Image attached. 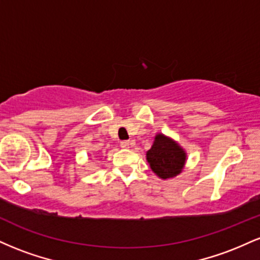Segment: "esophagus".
<instances>
[{"label": "esophagus", "instance_id": "34e87169", "mask_svg": "<svg viewBox=\"0 0 260 260\" xmlns=\"http://www.w3.org/2000/svg\"><path fill=\"white\" fill-rule=\"evenodd\" d=\"M121 148L123 149L129 148V142H128V140H123V142H121Z\"/></svg>", "mask_w": 260, "mask_h": 260}]
</instances>
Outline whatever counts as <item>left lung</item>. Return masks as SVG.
Instances as JSON below:
<instances>
[{"label":"left lung","instance_id":"1","mask_svg":"<svg viewBox=\"0 0 260 260\" xmlns=\"http://www.w3.org/2000/svg\"><path fill=\"white\" fill-rule=\"evenodd\" d=\"M147 161L161 180H170L178 176L184 169L187 153L171 137L157 133L151 148L147 151Z\"/></svg>","mask_w":260,"mask_h":260}]
</instances>
